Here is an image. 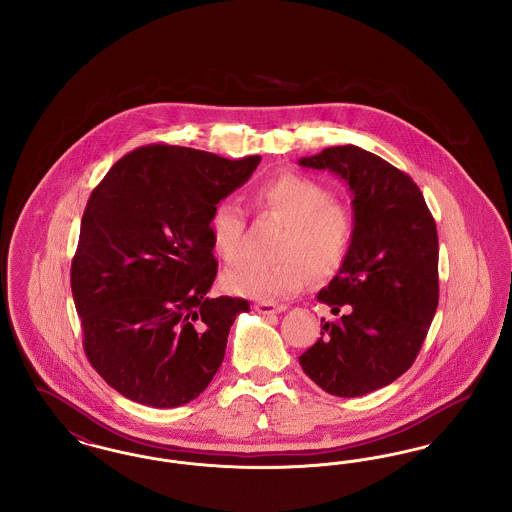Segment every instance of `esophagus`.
<instances>
[{"instance_id": "obj_1", "label": "esophagus", "mask_w": 512, "mask_h": 512, "mask_svg": "<svg viewBox=\"0 0 512 512\" xmlns=\"http://www.w3.org/2000/svg\"><path fill=\"white\" fill-rule=\"evenodd\" d=\"M286 307L284 305H276V303H268V301H263V303H257L255 305V311L259 313V315H276V313H282Z\"/></svg>"}]
</instances>
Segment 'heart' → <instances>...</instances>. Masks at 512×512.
Here are the masks:
<instances>
[{"label":"heart","instance_id":"b5f03b06","mask_svg":"<svg viewBox=\"0 0 512 512\" xmlns=\"http://www.w3.org/2000/svg\"><path fill=\"white\" fill-rule=\"evenodd\" d=\"M253 205L282 220L276 265L245 263L224 274L226 292L257 301H278L301 292L309 272L322 280L343 265L355 236L351 209L317 180L303 174H280L257 186ZM245 213L232 199L219 201L209 217V240L224 263L244 257Z\"/></svg>","mask_w":512,"mask_h":512}]
</instances>
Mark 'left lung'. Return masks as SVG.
Returning <instances> with one entry per match:
<instances>
[{
    "mask_svg": "<svg viewBox=\"0 0 512 512\" xmlns=\"http://www.w3.org/2000/svg\"><path fill=\"white\" fill-rule=\"evenodd\" d=\"M301 167L341 176L353 195L355 236L318 301L320 340L299 365L338 397L380 390L413 366L438 309V230L407 172L357 146L322 149Z\"/></svg>",
    "mask_w": 512,
    "mask_h": 512,
    "instance_id": "left-lung-1",
    "label": "left lung"
}]
</instances>
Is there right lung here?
Returning <instances> with one entry per match:
<instances>
[{
  "label": "right lung",
  "instance_id": "add662e5",
  "mask_svg": "<svg viewBox=\"0 0 512 512\" xmlns=\"http://www.w3.org/2000/svg\"><path fill=\"white\" fill-rule=\"evenodd\" d=\"M261 163L151 144L119 159L94 188L71 265L84 351L130 401L171 409L205 390L224 359L242 297L211 299L213 207Z\"/></svg>",
  "mask_w": 512,
  "mask_h": 512
}]
</instances>
